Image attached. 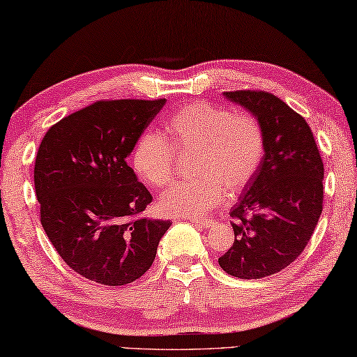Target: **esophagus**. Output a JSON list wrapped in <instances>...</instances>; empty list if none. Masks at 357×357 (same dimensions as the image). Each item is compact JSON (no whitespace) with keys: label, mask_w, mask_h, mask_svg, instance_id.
Listing matches in <instances>:
<instances>
[{"label":"esophagus","mask_w":357,"mask_h":357,"mask_svg":"<svg viewBox=\"0 0 357 357\" xmlns=\"http://www.w3.org/2000/svg\"><path fill=\"white\" fill-rule=\"evenodd\" d=\"M191 221L195 225L204 227V229H208V227H212V226L217 225V221H213V220H202V218H199V220H191Z\"/></svg>","instance_id":"34e87169"}]
</instances>
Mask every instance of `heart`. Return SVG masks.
Masks as SVG:
<instances>
[{"instance_id":"b5f03b06","label":"heart","mask_w":357,"mask_h":357,"mask_svg":"<svg viewBox=\"0 0 357 357\" xmlns=\"http://www.w3.org/2000/svg\"><path fill=\"white\" fill-rule=\"evenodd\" d=\"M165 137L145 132L131 153L134 174L150 186L171 183L175 155H190L195 178L177 183L158 199L167 217H199L237 195L259 171L266 136L256 116L206 101L182 107L165 121Z\"/></svg>"}]
</instances>
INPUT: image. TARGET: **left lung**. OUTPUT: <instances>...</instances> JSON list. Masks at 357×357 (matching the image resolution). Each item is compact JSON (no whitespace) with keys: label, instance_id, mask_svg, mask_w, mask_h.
I'll use <instances>...</instances> for the list:
<instances>
[{"label":"left lung","instance_id":"obj_1","mask_svg":"<svg viewBox=\"0 0 357 357\" xmlns=\"http://www.w3.org/2000/svg\"><path fill=\"white\" fill-rule=\"evenodd\" d=\"M264 130L259 171L231 210L234 243L218 258L232 277L273 275L297 259L323 212L324 166L303 116L267 91H226Z\"/></svg>","mask_w":357,"mask_h":357}]
</instances>
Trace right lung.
Returning a JSON list of instances; mask_svg holds the SVG:
<instances>
[{
  "instance_id": "obj_1",
  "label": "right lung",
  "mask_w": 357,
  "mask_h": 357,
  "mask_svg": "<svg viewBox=\"0 0 357 357\" xmlns=\"http://www.w3.org/2000/svg\"><path fill=\"white\" fill-rule=\"evenodd\" d=\"M166 99L98 101L45 132L34 162L40 225L66 264L106 286L153 264L171 221L137 218L153 201L126 158Z\"/></svg>"
}]
</instances>
